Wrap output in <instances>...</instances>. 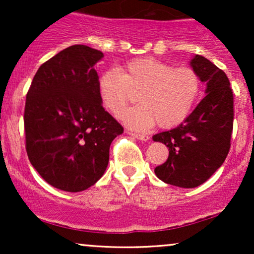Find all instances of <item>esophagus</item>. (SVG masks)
Masks as SVG:
<instances>
[{
	"label": "esophagus",
	"mask_w": 254,
	"mask_h": 254,
	"mask_svg": "<svg viewBox=\"0 0 254 254\" xmlns=\"http://www.w3.org/2000/svg\"><path fill=\"white\" fill-rule=\"evenodd\" d=\"M130 136L135 137V138L139 139V141H148L149 139V136L148 135H144V133H137V132H129Z\"/></svg>",
	"instance_id": "34e87169"
}]
</instances>
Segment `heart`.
I'll list each match as a JSON object with an SVG mask.
<instances>
[{
    "mask_svg": "<svg viewBox=\"0 0 254 254\" xmlns=\"http://www.w3.org/2000/svg\"><path fill=\"white\" fill-rule=\"evenodd\" d=\"M200 78L191 68H174L173 64L153 57L125 63L121 71L107 69L98 78V94L103 106L117 116L139 92L140 105L119 116L125 125L143 130L157 123L170 129L183 123L200 94Z\"/></svg>",
    "mask_w": 254,
    "mask_h": 254,
    "instance_id": "1",
    "label": "heart"
}]
</instances>
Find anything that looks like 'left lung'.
<instances>
[{"mask_svg":"<svg viewBox=\"0 0 254 254\" xmlns=\"http://www.w3.org/2000/svg\"><path fill=\"white\" fill-rule=\"evenodd\" d=\"M191 68L206 84L205 97L174 129L153 136L168 147V159L154 170L166 184L192 189L202 185L222 166L233 131V92L224 71L194 55Z\"/></svg>","mask_w":254,"mask_h":254,"instance_id":"left-lung-1","label":"left lung"}]
</instances>
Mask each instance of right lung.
<instances>
[{"label": "right lung", "mask_w": 254, "mask_h": 254, "mask_svg": "<svg viewBox=\"0 0 254 254\" xmlns=\"http://www.w3.org/2000/svg\"><path fill=\"white\" fill-rule=\"evenodd\" d=\"M104 54L71 45L40 65L26 95V150L46 183L66 192L104 176L110 145L123 127L104 110L95 64Z\"/></svg>", "instance_id": "add662e5"}]
</instances>
